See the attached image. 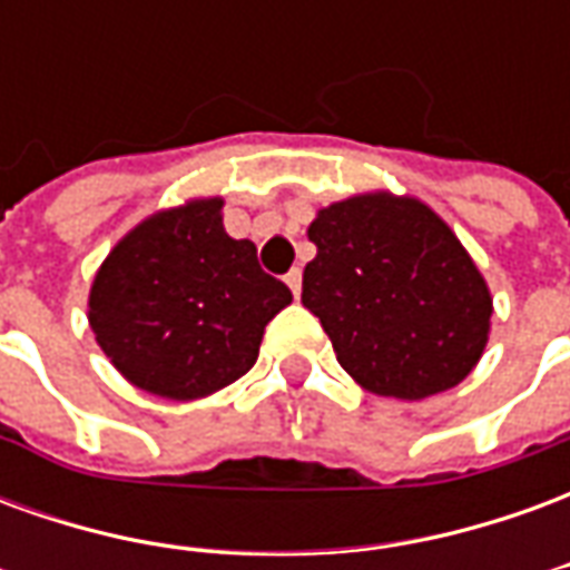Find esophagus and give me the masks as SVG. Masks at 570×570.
I'll return each mask as SVG.
<instances>
[{"instance_id": "esophagus-1", "label": "esophagus", "mask_w": 570, "mask_h": 570, "mask_svg": "<svg viewBox=\"0 0 570 570\" xmlns=\"http://www.w3.org/2000/svg\"><path fill=\"white\" fill-rule=\"evenodd\" d=\"M286 286L293 289V296L298 298V293H302V272L298 268H293V272L286 274Z\"/></svg>"}]
</instances>
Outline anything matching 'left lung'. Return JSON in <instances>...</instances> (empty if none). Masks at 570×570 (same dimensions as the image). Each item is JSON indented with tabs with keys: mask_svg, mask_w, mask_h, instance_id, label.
Returning a JSON list of instances; mask_svg holds the SVG:
<instances>
[{
	"mask_svg": "<svg viewBox=\"0 0 570 570\" xmlns=\"http://www.w3.org/2000/svg\"><path fill=\"white\" fill-rule=\"evenodd\" d=\"M308 237L302 305L354 382L396 400L464 382L489 342L491 293L428 204L354 195L323 207Z\"/></svg>",
	"mask_w": 570,
	"mask_h": 570,
	"instance_id": "obj_1",
	"label": "left lung"
}]
</instances>
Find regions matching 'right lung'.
<instances>
[{"mask_svg":"<svg viewBox=\"0 0 570 570\" xmlns=\"http://www.w3.org/2000/svg\"><path fill=\"white\" fill-rule=\"evenodd\" d=\"M289 302L256 244L225 235L223 198H198L118 240L94 277L88 321L130 384L198 400L253 370L265 326Z\"/></svg>","mask_w":570,"mask_h":570,"instance_id":"right-lung-1","label":"right lung"}]
</instances>
